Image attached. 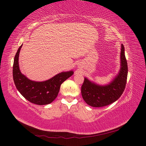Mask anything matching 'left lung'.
Returning a JSON list of instances; mask_svg holds the SVG:
<instances>
[{
  "label": "left lung",
  "instance_id": "1",
  "mask_svg": "<svg viewBox=\"0 0 146 146\" xmlns=\"http://www.w3.org/2000/svg\"><path fill=\"white\" fill-rule=\"evenodd\" d=\"M128 66L123 45L121 44V69L111 83L102 86L85 78L81 88L82 96L85 102L93 107H102L116 101L125 90Z\"/></svg>",
  "mask_w": 146,
  "mask_h": 146
}]
</instances>
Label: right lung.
<instances>
[{
    "mask_svg": "<svg viewBox=\"0 0 146 146\" xmlns=\"http://www.w3.org/2000/svg\"><path fill=\"white\" fill-rule=\"evenodd\" d=\"M22 44L15 56L13 67V77L17 90L25 99L39 105H47L54 101L58 94L60 86L66 79L73 75L70 70L56 75L44 82L30 80L21 73L19 67V55Z\"/></svg>",
    "mask_w": 146,
    "mask_h": 146,
    "instance_id": "obj_1",
    "label": "right lung"
}]
</instances>
